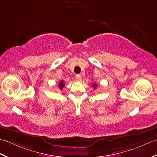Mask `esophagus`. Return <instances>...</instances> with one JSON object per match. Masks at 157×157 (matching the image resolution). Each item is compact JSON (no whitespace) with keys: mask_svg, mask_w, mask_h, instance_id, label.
I'll return each instance as SVG.
<instances>
[{"mask_svg":"<svg viewBox=\"0 0 157 157\" xmlns=\"http://www.w3.org/2000/svg\"><path fill=\"white\" fill-rule=\"evenodd\" d=\"M75 78H76V81H81L82 76H81V75H76V76H75Z\"/></svg>","mask_w":157,"mask_h":157,"instance_id":"34e87169","label":"esophagus"}]
</instances>
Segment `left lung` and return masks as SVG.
<instances>
[{
	"instance_id": "obj_1",
	"label": "left lung",
	"mask_w": 157,
	"mask_h": 157,
	"mask_svg": "<svg viewBox=\"0 0 157 157\" xmlns=\"http://www.w3.org/2000/svg\"><path fill=\"white\" fill-rule=\"evenodd\" d=\"M97 87H98V86H97V85H96V83H95V84H94V85H93V87H94V89L97 88Z\"/></svg>"
}]
</instances>
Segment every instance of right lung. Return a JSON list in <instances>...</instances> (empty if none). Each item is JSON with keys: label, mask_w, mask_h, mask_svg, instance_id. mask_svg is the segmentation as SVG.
I'll return each mask as SVG.
<instances>
[{"label": "right lung", "mask_w": 157, "mask_h": 157, "mask_svg": "<svg viewBox=\"0 0 157 157\" xmlns=\"http://www.w3.org/2000/svg\"><path fill=\"white\" fill-rule=\"evenodd\" d=\"M64 84H65L64 81H61L59 83V88H60L61 89H62L63 88V87H64Z\"/></svg>", "instance_id": "1"}]
</instances>
